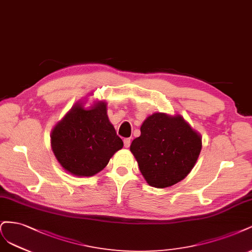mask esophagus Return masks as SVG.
<instances>
[{"label":"esophagus","mask_w":252,"mask_h":252,"mask_svg":"<svg viewBox=\"0 0 252 252\" xmlns=\"http://www.w3.org/2000/svg\"><path fill=\"white\" fill-rule=\"evenodd\" d=\"M124 144H125V148H128L129 145H131V138H125Z\"/></svg>","instance_id":"obj_1"}]
</instances>
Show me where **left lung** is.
<instances>
[{
	"mask_svg": "<svg viewBox=\"0 0 252 252\" xmlns=\"http://www.w3.org/2000/svg\"><path fill=\"white\" fill-rule=\"evenodd\" d=\"M131 152L154 188L172 186L188 176L199 157L201 137L181 116L155 113L145 119Z\"/></svg>",
	"mask_w": 252,
	"mask_h": 252,
	"instance_id": "8db88e82",
	"label": "left lung"
}]
</instances>
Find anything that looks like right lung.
<instances>
[{"instance_id": "obj_1", "label": "right lung", "mask_w": 252, "mask_h": 252, "mask_svg": "<svg viewBox=\"0 0 252 252\" xmlns=\"http://www.w3.org/2000/svg\"><path fill=\"white\" fill-rule=\"evenodd\" d=\"M56 159L69 173L90 177L107 166L124 142L107 115V104L100 101L90 110L73 107L51 134Z\"/></svg>"}]
</instances>
